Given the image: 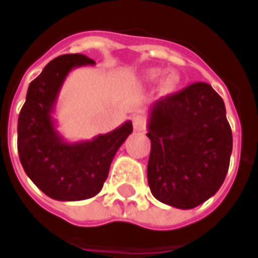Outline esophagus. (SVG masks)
Masks as SVG:
<instances>
[{
	"label": "esophagus",
	"instance_id": "esophagus-1",
	"mask_svg": "<svg viewBox=\"0 0 258 258\" xmlns=\"http://www.w3.org/2000/svg\"><path fill=\"white\" fill-rule=\"evenodd\" d=\"M133 125L135 131H143L146 128V119L142 115H135L133 117Z\"/></svg>",
	"mask_w": 258,
	"mask_h": 258
}]
</instances>
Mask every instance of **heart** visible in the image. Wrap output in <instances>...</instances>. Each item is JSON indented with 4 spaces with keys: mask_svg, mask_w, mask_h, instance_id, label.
<instances>
[{
    "mask_svg": "<svg viewBox=\"0 0 258 258\" xmlns=\"http://www.w3.org/2000/svg\"><path fill=\"white\" fill-rule=\"evenodd\" d=\"M161 75H162L161 70L154 68V70L147 71L146 79L150 80V82H155L157 79H159ZM179 82H180L179 75L176 74L175 71H171V72H169V74H166L165 76H163V79H162V82H161V87L165 92H172L176 87L179 86Z\"/></svg>",
    "mask_w": 258,
    "mask_h": 258,
    "instance_id": "heart-1",
    "label": "heart"
}]
</instances>
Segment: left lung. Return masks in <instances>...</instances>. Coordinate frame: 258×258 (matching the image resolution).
I'll use <instances>...</instances> for the list:
<instances>
[{
    "instance_id": "1",
    "label": "left lung",
    "mask_w": 258,
    "mask_h": 258,
    "mask_svg": "<svg viewBox=\"0 0 258 258\" xmlns=\"http://www.w3.org/2000/svg\"><path fill=\"white\" fill-rule=\"evenodd\" d=\"M147 180L153 196L176 209L204 204L224 183L232 155V130L222 97L194 83L150 108Z\"/></svg>"
}]
</instances>
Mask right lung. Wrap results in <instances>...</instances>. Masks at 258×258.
Returning a JSON list of instances; mask_svg holds the SVG:
<instances>
[{
    "label": "right lung",
    "mask_w": 258,
    "mask_h": 258,
    "mask_svg": "<svg viewBox=\"0 0 258 258\" xmlns=\"http://www.w3.org/2000/svg\"><path fill=\"white\" fill-rule=\"evenodd\" d=\"M93 64L79 53L53 58L29 84L18 116L20 162L32 182L53 200L83 201L96 196L115 154L133 133V121L127 120L91 141L70 143L56 128L52 113L67 76L74 68Z\"/></svg>",
    "instance_id": "obj_1"
}]
</instances>
